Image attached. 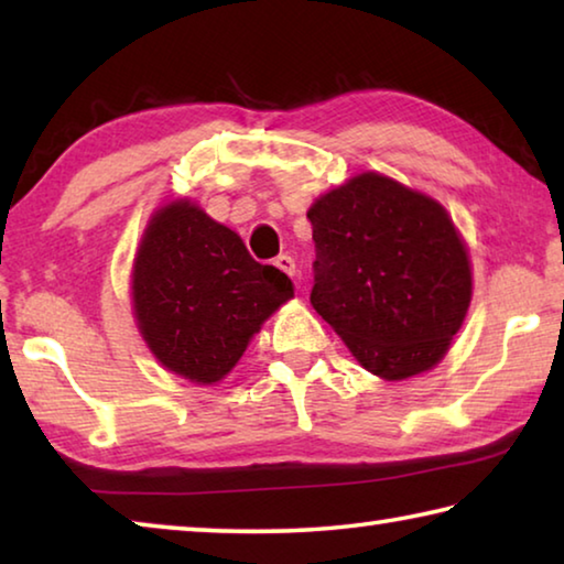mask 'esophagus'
I'll return each mask as SVG.
<instances>
[{"mask_svg":"<svg viewBox=\"0 0 564 564\" xmlns=\"http://www.w3.org/2000/svg\"><path fill=\"white\" fill-rule=\"evenodd\" d=\"M273 265H275V269H281L283 273H289V275H295V273H299V271H295V261L291 259L289 253H281L279 259L273 261Z\"/></svg>","mask_w":564,"mask_h":564,"instance_id":"34e87169","label":"esophagus"}]
</instances>
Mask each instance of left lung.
<instances>
[{"label": "left lung", "instance_id": "8db88e82", "mask_svg": "<svg viewBox=\"0 0 564 564\" xmlns=\"http://www.w3.org/2000/svg\"><path fill=\"white\" fill-rule=\"evenodd\" d=\"M308 218L311 303L360 366L383 380L435 368L473 299L470 256L445 206L362 171L318 196Z\"/></svg>", "mask_w": 564, "mask_h": 564}]
</instances>
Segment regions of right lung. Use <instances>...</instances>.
Returning <instances> with one entry per match:
<instances>
[{
    "mask_svg": "<svg viewBox=\"0 0 564 564\" xmlns=\"http://www.w3.org/2000/svg\"><path fill=\"white\" fill-rule=\"evenodd\" d=\"M293 299L283 271L251 259L241 236L176 198L151 214L131 271L137 328L174 376L214 386L265 318Z\"/></svg>",
    "mask_w": 564,
    "mask_h": 564,
    "instance_id": "right-lung-1",
    "label": "right lung"
}]
</instances>
